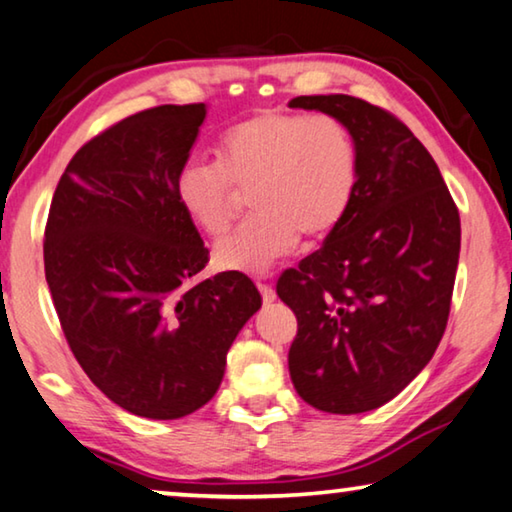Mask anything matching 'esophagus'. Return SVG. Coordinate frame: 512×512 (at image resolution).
I'll use <instances>...</instances> for the list:
<instances>
[{
	"instance_id": "1",
	"label": "esophagus",
	"mask_w": 512,
	"mask_h": 512,
	"mask_svg": "<svg viewBox=\"0 0 512 512\" xmlns=\"http://www.w3.org/2000/svg\"><path fill=\"white\" fill-rule=\"evenodd\" d=\"M258 290H261V297H263L265 304H272V301L276 299V292H274L270 283H258Z\"/></svg>"
}]
</instances>
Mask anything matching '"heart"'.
Returning a JSON list of instances; mask_svg holds the SVG:
<instances>
[{
  "mask_svg": "<svg viewBox=\"0 0 512 512\" xmlns=\"http://www.w3.org/2000/svg\"><path fill=\"white\" fill-rule=\"evenodd\" d=\"M358 183L354 136L333 115L258 111L224 133L220 163L190 158L174 181L192 224L222 236L251 190L256 215L213 249L217 267L261 274L347 215Z\"/></svg>",
  "mask_w": 512,
  "mask_h": 512,
  "instance_id": "obj_1",
  "label": "heart"
}]
</instances>
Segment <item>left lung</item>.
Instances as JSON below:
<instances>
[{
    "mask_svg": "<svg viewBox=\"0 0 512 512\" xmlns=\"http://www.w3.org/2000/svg\"><path fill=\"white\" fill-rule=\"evenodd\" d=\"M288 106L338 117L358 149L347 215L276 283L297 315L290 379L317 410L367 413L395 399L440 345L458 270V208L431 154L392 113L349 95Z\"/></svg>",
    "mask_w": 512,
    "mask_h": 512,
    "instance_id": "1",
    "label": "left lung"
}]
</instances>
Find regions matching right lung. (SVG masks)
<instances>
[{
    "label": "right lung",
    "mask_w": 512,
    "mask_h": 512,
    "mask_svg": "<svg viewBox=\"0 0 512 512\" xmlns=\"http://www.w3.org/2000/svg\"><path fill=\"white\" fill-rule=\"evenodd\" d=\"M206 104L156 106L86 142L58 181L45 276L74 358L104 395L149 420L195 413L261 308L240 272L190 283L208 249L174 190Z\"/></svg>",
    "instance_id": "add662e5"
}]
</instances>
